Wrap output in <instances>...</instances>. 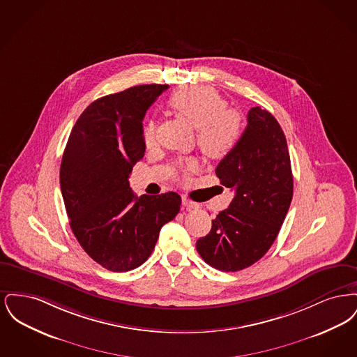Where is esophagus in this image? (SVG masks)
<instances>
[{
  "label": "esophagus",
  "instance_id": "obj_1",
  "mask_svg": "<svg viewBox=\"0 0 357 357\" xmlns=\"http://www.w3.org/2000/svg\"><path fill=\"white\" fill-rule=\"evenodd\" d=\"M182 204H183V207L186 208V210H194V208H198V204H195V202H191L190 199H187V198H182Z\"/></svg>",
  "mask_w": 357,
  "mask_h": 357
}]
</instances>
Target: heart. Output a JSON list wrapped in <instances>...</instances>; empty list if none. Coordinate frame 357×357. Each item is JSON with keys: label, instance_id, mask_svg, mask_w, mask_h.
<instances>
[{"label": "heart", "instance_id": "1", "mask_svg": "<svg viewBox=\"0 0 357 357\" xmlns=\"http://www.w3.org/2000/svg\"><path fill=\"white\" fill-rule=\"evenodd\" d=\"M172 111L198 130V144L211 158H222L230 153L241 137L242 121L237 111L227 108L226 99L210 86H182L171 95ZM143 142L153 149L156 132L153 123L143 131ZM195 160H186L179 169L186 174L195 169Z\"/></svg>", "mask_w": 357, "mask_h": 357}]
</instances>
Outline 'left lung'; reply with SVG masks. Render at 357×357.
<instances>
[{
    "mask_svg": "<svg viewBox=\"0 0 357 357\" xmlns=\"http://www.w3.org/2000/svg\"><path fill=\"white\" fill-rule=\"evenodd\" d=\"M221 185L234 190L227 208L213 220L197 250L210 266L238 272L252 266L271 249L293 197L288 144L278 121L253 107L237 146L215 169Z\"/></svg>",
    "mask_w": 357,
    "mask_h": 357,
    "instance_id": "8db88e82",
    "label": "left lung"
}]
</instances>
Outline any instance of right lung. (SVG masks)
Here are the masks:
<instances>
[{
  "label": "right lung",
  "instance_id": "obj_1",
  "mask_svg": "<svg viewBox=\"0 0 357 357\" xmlns=\"http://www.w3.org/2000/svg\"><path fill=\"white\" fill-rule=\"evenodd\" d=\"M167 88L136 85L91 102L64 150L60 186L70 229L85 253L111 272L140 266L181 208L176 192L137 197L128 182L146 151L143 118Z\"/></svg>",
  "mask_w": 357,
  "mask_h": 357
}]
</instances>
